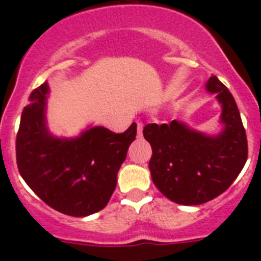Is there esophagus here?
<instances>
[{"label": "esophagus", "mask_w": 261, "mask_h": 261, "mask_svg": "<svg viewBox=\"0 0 261 261\" xmlns=\"http://www.w3.org/2000/svg\"><path fill=\"white\" fill-rule=\"evenodd\" d=\"M142 130H143V124L141 122L137 123V135L138 137H142Z\"/></svg>", "instance_id": "34e87169"}]
</instances>
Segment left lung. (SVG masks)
I'll list each match as a JSON object with an SVG mask.
<instances>
[{"mask_svg": "<svg viewBox=\"0 0 261 261\" xmlns=\"http://www.w3.org/2000/svg\"><path fill=\"white\" fill-rule=\"evenodd\" d=\"M221 106L218 134H206L187 123L146 124L143 137L150 143L149 169L154 186L169 200L194 206L217 198L231 186L247 163L245 128L234 98L215 75L206 83Z\"/></svg>", "mask_w": 261, "mask_h": 261, "instance_id": "left-lung-1", "label": "left lung"}]
</instances>
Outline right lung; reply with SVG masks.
<instances>
[{
  "instance_id": "add662e5",
  "label": "right lung",
  "mask_w": 261,
  "mask_h": 261,
  "mask_svg": "<svg viewBox=\"0 0 261 261\" xmlns=\"http://www.w3.org/2000/svg\"><path fill=\"white\" fill-rule=\"evenodd\" d=\"M48 92V84H42L24 107L16 138L18 172L54 210L88 217L110 202L120 165L137 135V124L133 123L122 134L90 126L74 138L55 137L47 127Z\"/></svg>"
}]
</instances>
